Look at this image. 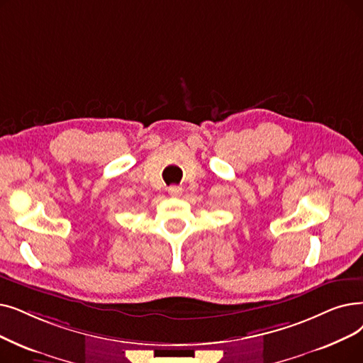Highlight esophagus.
I'll list each match as a JSON object with an SVG mask.
<instances>
[{
    "label": "esophagus",
    "instance_id": "obj_1",
    "mask_svg": "<svg viewBox=\"0 0 363 363\" xmlns=\"http://www.w3.org/2000/svg\"><path fill=\"white\" fill-rule=\"evenodd\" d=\"M167 193H169L170 196H181V194H182V186H179V185H172V186L167 188Z\"/></svg>",
    "mask_w": 363,
    "mask_h": 363
}]
</instances>
